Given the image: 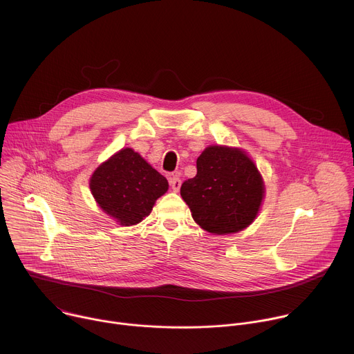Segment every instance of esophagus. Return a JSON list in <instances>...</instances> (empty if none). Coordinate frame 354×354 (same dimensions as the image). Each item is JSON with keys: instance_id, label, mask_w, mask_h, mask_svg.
<instances>
[{"instance_id": "34e87169", "label": "esophagus", "mask_w": 354, "mask_h": 354, "mask_svg": "<svg viewBox=\"0 0 354 354\" xmlns=\"http://www.w3.org/2000/svg\"><path fill=\"white\" fill-rule=\"evenodd\" d=\"M170 187L173 188L174 192H178L180 188H181V180H180L177 176L171 177V178H170Z\"/></svg>"}]
</instances>
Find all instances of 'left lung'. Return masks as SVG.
<instances>
[{
    "mask_svg": "<svg viewBox=\"0 0 354 354\" xmlns=\"http://www.w3.org/2000/svg\"><path fill=\"white\" fill-rule=\"evenodd\" d=\"M196 176L185 180L180 189L194 220L218 235L246 228L264 194L254 163L239 149L214 145L196 159Z\"/></svg>",
    "mask_w": 354,
    "mask_h": 354,
    "instance_id": "8db88e82",
    "label": "left lung"
}]
</instances>
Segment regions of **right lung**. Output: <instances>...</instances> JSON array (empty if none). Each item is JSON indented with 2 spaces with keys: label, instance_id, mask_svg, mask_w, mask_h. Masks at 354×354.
I'll return each instance as SVG.
<instances>
[{
  "label": "right lung",
  "instance_id": "obj_1",
  "mask_svg": "<svg viewBox=\"0 0 354 354\" xmlns=\"http://www.w3.org/2000/svg\"><path fill=\"white\" fill-rule=\"evenodd\" d=\"M101 209L122 225H134L147 217L167 188V180L131 148L104 162L90 180Z\"/></svg>",
  "mask_w": 354,
  "mask_h": 354
}]
</instances>
